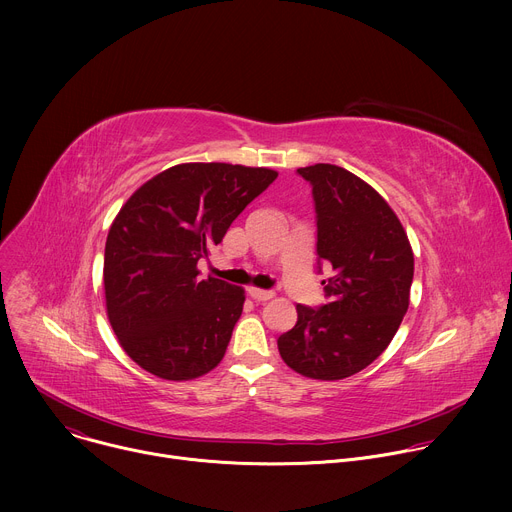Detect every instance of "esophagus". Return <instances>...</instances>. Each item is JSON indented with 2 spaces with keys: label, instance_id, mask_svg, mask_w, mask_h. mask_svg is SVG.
<instances>
[{
  "label": "esophagus",
  "instance_id": "1",
  "mask_svg": "<svg viewBox=\"0 0 512 512\" xmlns=\"http://www.w3.org/2000/svg\"><path fill=\"white\" fill-rule=\"evenodd\" d=\"M249 296L255 300V302H267L273 298V291L269 289H259V287H249Z\"/></svg>",
  "mask_w": 512,
  "mask_h": 512
}]
</instances>
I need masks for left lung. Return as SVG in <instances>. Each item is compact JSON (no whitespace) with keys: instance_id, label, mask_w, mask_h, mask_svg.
Instances as JSON below:
<instances>
[{"instance_id":"1","label":"left lung","mask_w":512,"mask_h":512,"mask_svg":"<svg viewBox=\"0 0 512 512\" xmlns=\"http://www.w3.org/2000/svg\"><path fill=\"white\" fill-rule=\"evenodd\" d=\"M316 210V255L332 265L326 304H298V322L277 338L289 369L320 379H346L381 356L409 308L413 251L385 198L332 164L300 168Z\"/></svg>"}]
</instances>
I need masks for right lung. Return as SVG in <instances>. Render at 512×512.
I'll return each instance as SVG.
<instances>
[{
	"mask_svg": "<svg viewBox=\"0 0 512 512\" xmlns=\"http://www.w3.org/2000/svg\"><path fill=\"white\" fill-rule=\"evenodd\" d=\"M275 178L267 168L180 164L123 204L105 243V300L115 336L141 369L190 381L223 360L245 291L198 279L196 263Z\"/></svg>",
	"mask_w": 512,
	"mask_h": 512,
	"instance_id": "add662e5",
	"label": "right lung"
}]
</instances>
